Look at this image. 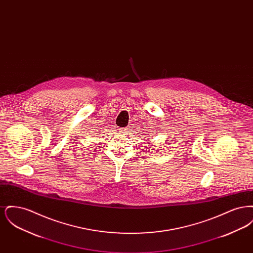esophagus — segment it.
I'll list each match as a JSON object with an SVG mask.
<instances>
[{"label": "esophagus", "mask_w": 253, "mask_h": 253, "mask_svg": "<svg viewBox=\"0 0 253 253\" xmlns=\"http://www.w3.org/2000/svg\"><path fill=\"white\" fill-rule=\"evenodd\" d=\"M125 130H126V129H121V132H124V131H125Z\"/></svg>", "instance_id": "1"}]
</instances>
